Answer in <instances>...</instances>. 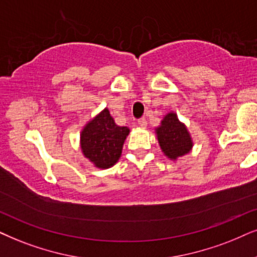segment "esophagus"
<instances>
[{
  "instance_id": "esophagus-1",
  "label": "esophagus",
  "mask_w": 257,
  "mask_h": 257,
  "mask_svg": "<svg viewBox=\"0 0 257 257\" xmlns=\"http://www.w3.org/2000/svg\"><path fill=\"white\" fill-rule=\"evenodd\" d=\"M138 123L141 126H147V119H146L145 117H141V118H139V121H138Z\"/></svg>"
}]
</instances>
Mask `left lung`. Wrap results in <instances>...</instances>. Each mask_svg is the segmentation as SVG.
I'll return each instance as SVG.
<instances>
[{
	"mask_svg": "<svg viewBox=\"0 0 257 257\" xmlns=\"http://www.w3.org/2000/svg\"><path fill=\"white\" fill-rule=\"evenodd\" d=\"M157 134L162 152L166 154V157L173 160L187 154L192 148V140L186 126L173 112L165 116L161 125L157 129Z\"/></svg>",
	"mask_w": 257,
	"mask_h": 257,
	"instance_id": "obj_1",
	"label": "left lung"
}]
</instances>
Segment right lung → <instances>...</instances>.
<instances>
[{"label":"right lung","instance_id":"right-lung-1","mask_svg":"<svg viewBox=\"0 0 257 257\" xmlns=\"http://www.w3.org/2000/svg\"><path fill=\"white\" fill-rule=\"evenodd\" d=\"M128 134L129 129L116 124L109 110L104 109L83 129L80 146L84 155L96 167L109 168L121 157L123 144Z\"/></svg>","mask_w":257,"mask_h":257}]
</instances>
